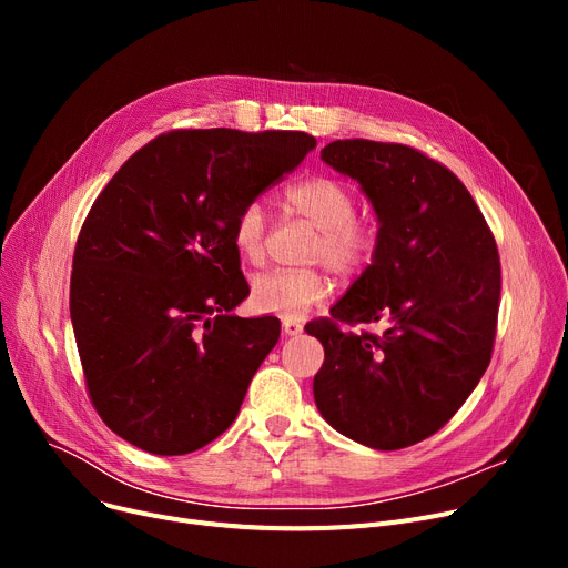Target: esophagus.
I'll return each instance as SVG.
<instances>
[{
    "label": "esophagus",
    "mask_w": 568,
    "mask_h": 568,
    "mask_svg": "<svg viewBox=\"0 0 568 568\" xmlns=\"http://www.w3.org/2000/svg\"><path fill=\"white\" fill-rule=\"evenodd\" d=\"M304 332V324L294 317H283V334L285 336H300Z\"/></svg>",
    "instance_id": "34e87169"
}]
</instances>
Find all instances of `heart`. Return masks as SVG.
I'll return each mask as SVG.
<instances>
[{
	"instance_id": "b5f03b06",
	"label": "heart",
	"mask_w": 568,
	"mask_h": 568,
	"mask_svg": "<svg viewBox=\"0 0 568 568\" xmlns=\"http://www.w3.org/2000/svg\"><path fill=\"white\" fill-rule=\"evenodd\" d=\"M285 204L320 230L315 257L324 260L334 272L352 274L375 253L377 232L371 223L356 221L354 193L332 176H308L285 191ZM264 209L248 202L232 223V244L242 260L260 264L264 260ZM329 281L317 272H278L262 274L253 281L251 302L262 313L300 317L311 306L329 296Z\"/></svg>"
}]
</instances>
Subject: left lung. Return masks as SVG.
<instances>
[{
    "label": "left lung",
    "mask_w": 568,
    "mask_h": 568,
    "mask_svg": "<svg viewBox=\"0 0 568 568\" xmlns=\"http://www.w3.org/2000/svg\"><path fill=\"white\" fill-rule=\"evenodd\" d=\"M320 159L354 179L377 216L371 264L332 306L387 322L382 337L306 324L324 347L313 396L324 422L377 452L437 433L484 377L499 308V257L460 179L405 144L336 140Z\"/></svg>",
    "instance_id": "obj_1"
}]
</instances>
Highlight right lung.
<instances>
[{"mask_svg": "<svg viewBox=\"0 0 568 568\" xmlns=\"http://www.w3.org/2000/svg\"><path fill=\"white\" fill-rule=\"evenodd\" d=\"M296 131H174L97 197L73 255L71 322L89 396L138 449L184 456L236 419L281 336L248 296L232 223L315 149Z\"/></svg>", "mask_w": 568, "mask_h": 568, "instance_id": "1", "label": "right lung"}]
</instances>
